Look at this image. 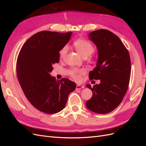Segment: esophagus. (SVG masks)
<instances>
[{"mask_svg": "<svg viewBox=\"0 0 146 146\" xmlns=\"http://www.w3.org/2000/svg\"><path fill=\"white\" fill-rule=\"evenodd\" d=\"M83 88H84V86L83 85H77L76 86V90H80V89H83Z\"/></svg>", "mask_w": 146, "mask_h": 146, "instance_id": "34e87169", "label": "esophagus"}]
</instances>
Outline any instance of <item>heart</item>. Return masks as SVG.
<instances>
[{
	"instance_id": "1",
	"label": "heart",
	"mask_w": 146,
	"mask_h": 146,
	"mask_svg": "<svg viewBox=\"0 0 146 146\" xmlns=\"http://www.w3.org/2000/svg\"><path fill=\"white\" fill-rule=\"evenodd\" d=\"M74 46L77 52L80 54L83 58L90 56L94 51V47L88 41L84 39H77L74 43ZM68 47L64 46L59 52L60 58H64L67 54ZM85 72L84 69H74L70 71L71 76L77 81L80 80V76Z\"/></svg>"
}]
</instances>
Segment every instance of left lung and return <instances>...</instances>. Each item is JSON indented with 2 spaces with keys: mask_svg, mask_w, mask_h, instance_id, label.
<instances>
[{
  "mask_svg": "<svg viewBox=\"0 0 146 146\" xmlns=\"http://www.w3.org/2000/svg\"><path fill=\"white\" fill-rule=\"evenodd\" d=\"M98 52L96 67L90 72V80H100L91 88L92 98L86 102L90 111L99 114L112 111L121 104L129 86L131 62L129 53L115 34L100 29L88 35Z\"/></svg>",
  "mask_w": 146,
  "mask_h": 146,
  "instance_id": "obj_1",
  "label": "left lung"
}]
</instances>
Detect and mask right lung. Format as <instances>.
<instances>
[{"mask_svg":"<svg viewBox=\"0 0 146 146\" xmlns=\"http://www.w3.org/2000/svg\"><path fill=\"white\" fill-rule=\"evenodd\" d=\"M72 32L42 31L24 43L17 57V76L24 93L35 108L47 114L61 111L76 84L68 78L56 80L50 73L59 62L60 50Z\"/></svg>","mask_w":146,"mask_h":146,"instance_id":"obj_1","label":"right lung"}]
</instances>
